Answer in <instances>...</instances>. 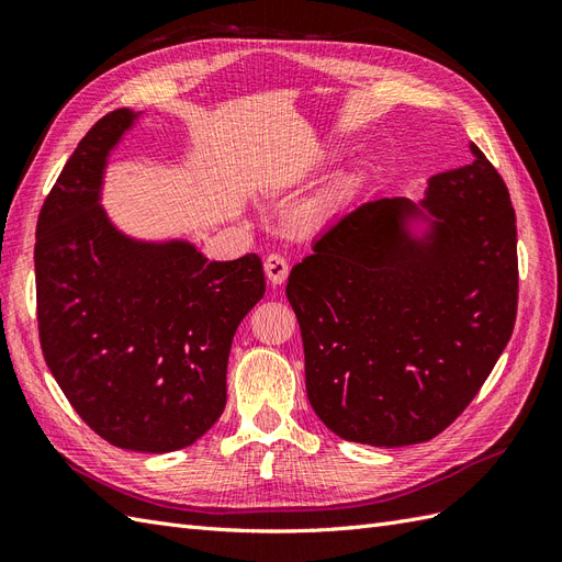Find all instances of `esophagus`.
Returning a JSON list of instances; mask_svg holds the SVG:
<instances>
[{
  "label": "esophagus",
  "instance_id": "34e87169",
  "mask_svg": "<svg viewBox=\"0 0 562 562\" xmlns=\"http://www.w3.org/2000/svg\"><path fill=\"white\" fill-rule=\"evenodd\" d=\"M288 271H291V265H288V260L283 258V255H279V252L267 255V260H265V274H267V279H269L271 283L281 285V283L285 281V277H288Z\"/></svg>",
  "mask_w": 562,
  "mask_h": 562
}]
</instances>
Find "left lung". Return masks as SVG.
<instances>
[{
  "mask_svg": "<svg viewBox=\"0 0 562 562\" xmlns=\"http://www.w3.org/2000/svg\"><path fill=\"white\" fill-rule=\"evenodd\" d=\"M429 178L419 203L372 199L345 213L288 277L318 419L345 440L401 448L467 411L514 333L516 213L497 168ZM419 216L430 229L415 237Z\"/></svg>",
  "mask_w": 562,
  "mask_h": 562,
  "instance_id": "obj_1",
  "label": "left lung"
}]
</instances>
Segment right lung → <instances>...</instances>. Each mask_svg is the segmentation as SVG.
Returning <instances> with one entry per match:
<instances>
[{"label":"right lung","mask_w":562,"mask_h":562,"mask_svg":"<svg viewBox=\"0 0 562 562\" xmlns=\"http://www.w3.org/2000/svg\"><path fill=\"white\" fill-rule=\"evenodd\" d=\"M135 112L83 135L48 192L35 244L40 342L65 398L108 443L173 452L227 403V359L265 295L255 252L209 262L187 241H135L100 206L110 149Z\"/></svg>","instance_id":"right-lung-1"}]
</instances>
